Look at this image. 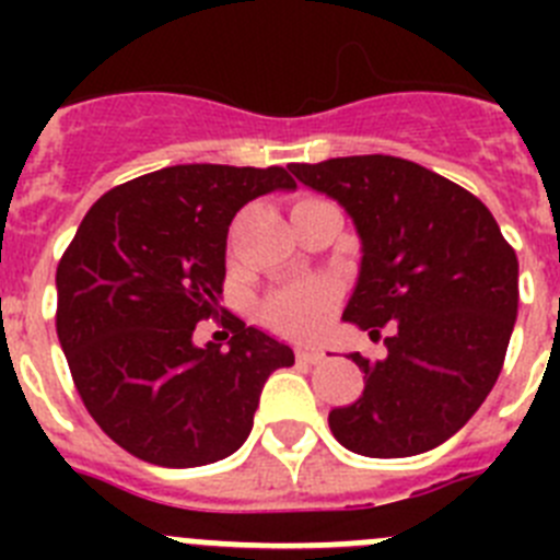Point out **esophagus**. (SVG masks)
I'll return each mask as SVG.
<instances>
[{"mask_svg": "<svg viewBox=\"0 0 560 560\" xmlns=\"http://www.w3.org/2000/svg\"><path fill=\"white\" fill-rule=\"evenodd\" d=\"M325 359V353L319 348H300L296 350V361L300 364H319Z\"/></svg>", "mask_w": 560, "mask_h": 560, "instance_id": "34e87169", "label": "esophagus"}]
</instances>
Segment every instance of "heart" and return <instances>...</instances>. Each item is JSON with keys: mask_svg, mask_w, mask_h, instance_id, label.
<instances>
[{"mask_svg": "<svg viewBox=\"0 0 560 560\" xmlns=\"http://www.w3.org/2000/svg\"><path fill=\"white\" fill-rule=\"evenodd\" d=\"M305 201H300V205H305ZM336 300H339V291L328 280L285 285V289L271 291L260 303V319H264L266 328L280 336H289V339H314L328 325Z\"/></svg>", "mask_w": 560, "mask_h": 560, "instance_id": "b5f03b06", "label": "heart"}]
</instances>
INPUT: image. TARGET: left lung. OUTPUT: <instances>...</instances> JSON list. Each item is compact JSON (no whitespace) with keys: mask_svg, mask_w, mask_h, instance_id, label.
Returning <instances> with one entry per match:
<instances>
[{"mask_svg":"<svg viewBox=\"0 0 560 560\" xmlns=\"http://www.w3.org/2000/svg\"><path fill=\"white\" fill-rule=\"evenodd\" d=\"M303 185L350 212L361 271L345 319L384 359H350L364 393L330 409L341 446L364 457H412L468 423L502 373L518 311V260L482 201L398 156L291 165Z\"/></svg>","mask_w":560,"mask_h":560,"instance_id":"1","label":"left lung"}]
</instances>
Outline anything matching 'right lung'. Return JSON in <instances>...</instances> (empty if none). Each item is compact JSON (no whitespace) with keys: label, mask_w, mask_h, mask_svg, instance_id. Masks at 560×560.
Segmentation results:
<instances>
[{"label":"right lung","mask_w":560,"mask_h":560,"mask_svg":"<svg viewBox=\"0 0 560 560\" xmlns=\"http://www.w3.org/2000/svg\"><path fill=\"white\" fill-rule=\"evenodd\" d=\"M291 190L285 167L173 165L103 192L56 271V330L83 407L133 457L196 468L230 457L289 345L224 314L226 348H196L219 316L226 232L246 201Z\"/></svg>","instance_id":"add662e5"}]
</instances>
